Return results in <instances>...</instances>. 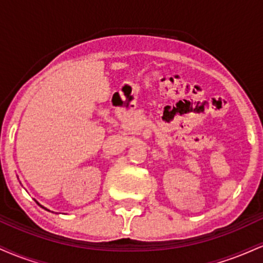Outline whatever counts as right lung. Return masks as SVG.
I'll list each match as a JSON object with an SVG mask.
<instances>
[{
  "mask_svg": "<svg viewBox=\"0 0 263 263\" xmlns=\"http://www.w3.org/2000/svg\"><path fill=\"white\" fill-rule=\"evenodd\" d=\"M35 203H37V204H38V205H39V206H42V208H43V209H45V210H48V209H47V208H44V206H43V205H41V204H39V203H38V201H37V200H35ZM48 211H50V210H48Z\"/></svg>",
  "mask_w": 263,
  "mask_h": 263,
  "instance_id": "obj_1",
  "label": "right lung"
}]
</instances>
